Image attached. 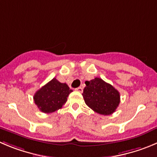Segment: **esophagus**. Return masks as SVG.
Returning <instances> with one entry per match:
<instances>
[{
	"label": "esophagus",
	"instance_id": "esophagus-1",
	"mask_svg": "<svg viewBox=\"0 0 157 157\" xmlns=\"http://www.w3.org/2000/svg\"><path fill=\"white\" fill-rule=\"evenodd\" d=\"M75 90H77V91L80 92V93H82V92H83V88H82L81 87H77V88H76Z\"/></svg>",
	"mask_w": 157,
	"mask_h": 157
}]
</instances>
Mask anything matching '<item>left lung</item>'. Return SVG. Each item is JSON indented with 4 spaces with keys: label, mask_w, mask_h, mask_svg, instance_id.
<instances>
[{
    "label": "left lung",
    "mask_w": 157,
    "mask_h": 157,
    "mask_svg": "<svg viewBox=\"0 0 157 157\" xmlns=\"http://www.w3.org/2000/svg\"><path fill=\"white\" fill-rule=\"evenodd\" d=\"M82 94L86 105L97 113L112 115L120 103V94L110 83L96 77L85 82Z\"/></svg>",
    "instance_id": "obj_1"
}]
</instances>
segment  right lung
Returning a JSON list of instances; mask_svg holds the SVG:
<instances>
[{"label": "right lung", "instance_id": "right-lung-1", "mask_svg": "<svg viewBox=\"0 0 157 157\" xmlns=\"http://www.w3.org/2000/svg\"><path fill=\"white\" fill-rule=\"evenodd\" d=\"M72 91L67 83L53 78L37 90L33 98L41 112L52 113L62 108Z\"/></svg>", "mask_w": 157, "mask_h": 157}]
</instances>
